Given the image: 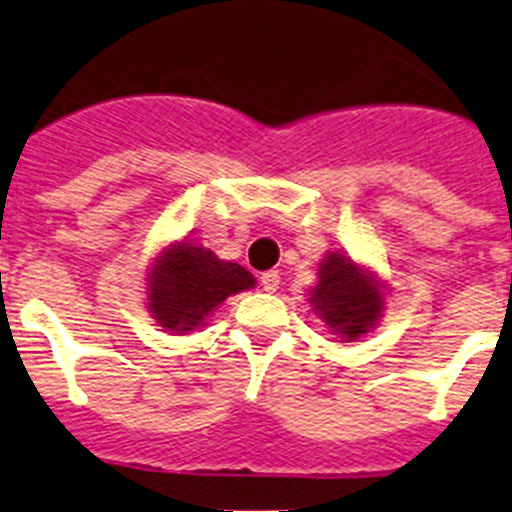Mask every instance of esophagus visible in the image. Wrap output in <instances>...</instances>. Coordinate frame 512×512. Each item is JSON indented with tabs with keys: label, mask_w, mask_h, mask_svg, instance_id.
Listing matches in <instances>:
<instances>
[{
	"label": "esophagus",
	"mask_w": 512,
	"mask_h": 512,
	"mask_svg": "<svg viewBox=\"0 0 512 512\" xmlns=\"http://www.w3.org/2000/svg\"><path fill=\"white\" fill-rule=\"evenodd\" d=\"M278 283H281V276H278L276 271H263L261 273V286L266 293H273L278 288Z\"/></svg>",
	"instance_id": "34e87169"
}]
</instances>
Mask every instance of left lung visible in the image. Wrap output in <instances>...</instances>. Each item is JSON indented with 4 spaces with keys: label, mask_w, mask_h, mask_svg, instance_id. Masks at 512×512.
Listing matches in <instances>:
<instances>
[{
    "label": "left lung",
    "mask_w": 512,
    "mask_h": 512,
    "mask_svg": "<svg viewBox=\"0 0 512 512\" xmlns=\"http://www.w3.org/2000/svg\"><path fill=\"white\" fill-rule=\"evenodd\" d=\"M311 306L333 333L346 341L366 336L383 313V293L376 278L348 256L331 251L318 266Z\"/></svg>",
    "instance_id": "left-lung-1"
}]
</instances>
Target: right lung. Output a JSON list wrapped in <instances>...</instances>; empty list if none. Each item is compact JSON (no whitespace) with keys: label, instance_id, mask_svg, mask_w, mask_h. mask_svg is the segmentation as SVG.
Listing matches in <instances>:
<instances>
[{"label":"right lung","instance_id":"add662e5","mask_svg":"<svg viewBox=\"0 0 512 512\" xmlns=\"http://www.w3.org/2000/svg\"><path fill=\"white\" fill-rule=\"evenodd\" d=\"M146 281L151 316L161 328L181 336L204 326L221 301L254 288L256 278L239 263L221 261L214 251L184 241L164 249Z\"/></svg>","mask_w":512,"mask_h":512}]
</instances>
